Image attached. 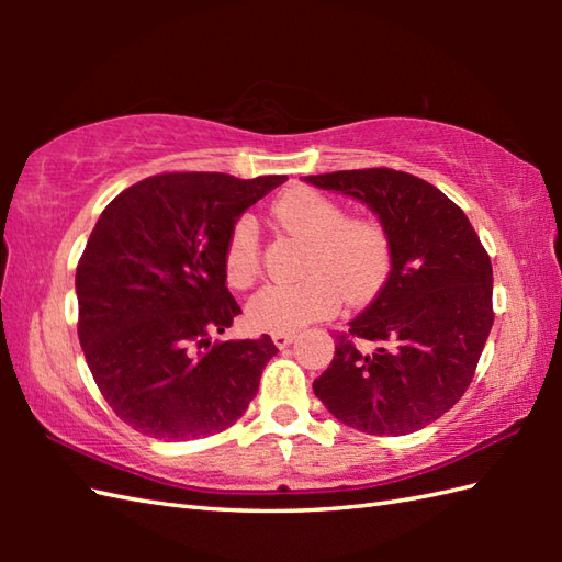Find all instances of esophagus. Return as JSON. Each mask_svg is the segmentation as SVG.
<instances>
[{"instance_id":"34e87169","label":"esophagus","mask_w":562,"mask_h":562,"mask_svg":"<svg viewBox=\"0 0 562 562\" xmlns=\"http://www.w3.org/2000/svg\"><path fill=\"white\" fill-rule=\"evenodd\" d=\"M272 342H274V348H280V350L290 348V345L294 342V333H272Z\"/></svg>"}]
</instances>
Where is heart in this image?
Returning a JSON list of instances; mask_svg holds the SVG:
<instances>
[{"label":"heart","mask_w":562,"mask_h":562,"mask_svg":"<svg viewBox=\"0 0 562 562\" xmlns=\"http://www.w3.org/2000/svg\"><path fill=\"white\" fill-rule=\"evenodd\" d=\"M288 232L304 236L308 250L302 280L268 284L250 296L248 321L272 333H294L330 316L342 296L352 304L372 300L391 270V241L374 220H348L336 200L294 188L274 205ZM224 272L234 288H248L260 272V244L254 217H241L226 238Z\"/></svg>","instance_id":"obj_1"}]
</instances>
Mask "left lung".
<instances>
[{"mask_svg": "<svg viewBox=\"0 0 562 562\" xmlns=\"http://www.w3.org/2000/svg\"><path fill=\"white\" fill-rule=\"evenodd\" d=\"M304 181L360 200L391 241L386 282L336 338L316 398L360 432H417L471 384L493 328L491 258L469 217L423 178L360 169Z\"/></svg>", "mask_w": 562, "mask_h": 562, "instance_id": "8db88e82", "label": "left lung"}]
</instances>
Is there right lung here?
Segmentation results:
<instances>
[{
  "label": "right lung",
  "instance_id": "obj_1",
  "mask_svg": "<svg viewBox=\"0 0 562 562\" xmlns=\"http://www.w3.org/2000/svg\"><path fill=\"white\" fill-rule=\"evenodd\" d=\"M284 176L161 173L123 190L77 266L79 342L115 415L164 441L232 427L254 401L270 336L212 342L241 306L224 246L241 214Z\"/></svg>",
  "mask_w": 562,
  "mask_h": 562
}]
</instances>
